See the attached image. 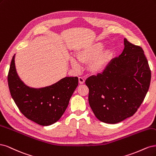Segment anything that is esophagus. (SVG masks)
<instances>
[{
  "label": "esophagus",
  "instance_id": "obj_1",
  "mask_svg": "<svg viewBox=\"0 0 156 156\" xmlns=\"http://www.w3.org/2000/svg\"><path fill=\"white\" fill-rule=\"evenodd\" d=\"M78 81H79L80 84H83L84 82H85V80L82 77H79L78 78Z\"/></svg>",
  "mask_w": 156,
  "mask_h": 156
}]
</instances>
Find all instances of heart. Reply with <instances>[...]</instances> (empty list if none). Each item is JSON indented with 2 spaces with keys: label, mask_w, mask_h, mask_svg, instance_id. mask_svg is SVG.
I'll return each instance as SVG.
<instances>
[{
  "label": "heart",
  "mask_w": 156,
  "mask_h": 156,
  "mask_svg": "<svg viewBox=\"0 0 156 156\" xmlns=\"http://www.w3.org/2000/svg\"><path fill=\"white\" fill-rule=\"evenodd\" d=\"M104 44L96 42L85 45L76 53V57L70 58V63L74 69H79L78 62L88 64V71L93 75L104 73L109 67L114 57V52L111 48L104 49Z\"/></svg>",
  "instance_id": "obj_1"
}]
</instances>
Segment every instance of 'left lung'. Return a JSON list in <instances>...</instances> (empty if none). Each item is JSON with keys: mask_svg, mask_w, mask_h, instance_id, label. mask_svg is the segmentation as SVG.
<instances>
[{"mask_svg": "<svg viewBox=\"0 0 156 156\" xmlns=\"http://www.w3.org/2000/svg\"><path fill=\"white\" fill-rule=\"evenodd\" d=\"M124 48L104 73L88 78L89 104L95 117L116 124L132 117L143 102L151 71L141 47L124 39Z\"/></svg>", "mask_w": 156, "mask_h": 156, "instance_id": "8db88e82", "label": "left lung"}]
</instances>
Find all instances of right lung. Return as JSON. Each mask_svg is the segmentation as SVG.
<instances>
[{
  "label": "right lung",
  "mask_w": 156,
  "mask_h": 156,
  "mask_svg": "<svg viewBox=\"0 0 156 156\" xmlns=\"http://www.w3.org/2000/svg\"><path fill=\"white\" fill-rule=\"evenodd\" d=\"M15 56L12 58L8 76L12 97L25 117L39 125H51L62 117L70 98L78 85V77H65L51 85L30 87L19 78Z\"/></svg>",
  "instance_id": "1"
}]
</instances>
